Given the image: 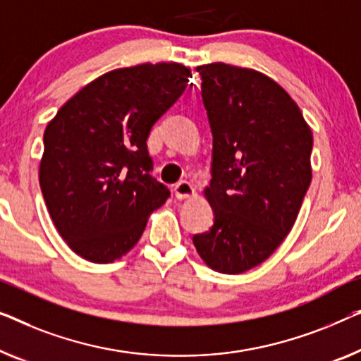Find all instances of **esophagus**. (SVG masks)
<instances>
[{
	"label": "esophagus",
	"mask_w": 361,
	"mask_h": 361,
	"mask_svg": "<svg viewBox=\"0 0 361 361\" xmlns=\"http://www.w3.org/2000/svg\"><path fill=\"white\" fill-rule=\"evenodd\" d=\"M174 193H176V197L179 198V200H184V198H190V197L195 195V189H193V185L190 184V182L180 180V182H177V184H176Z\"/></svg>",
	"instance_id": "1"
}]
</instances>
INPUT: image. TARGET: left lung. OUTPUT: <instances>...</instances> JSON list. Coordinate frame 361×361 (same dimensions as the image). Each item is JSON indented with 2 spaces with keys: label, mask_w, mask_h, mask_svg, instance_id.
<instances>
[{
  "label": "left lung",
  "mask_w": 361,
  "mask_h": 361,
  "mask_svg": "<svg viewBox=\"0 0 361 361\" xmlns=\"http://www.w3.org/2000/svg\"><path fill=\"white\" fill-rule=\"evenodd\" d=\"M213 133L203 193L215 223L193 236L198 255L236 275L267 260L291 231L312 179L310 125L279 82L226 63L197 68Z\"/></svg>",
  "instance_id": "obj_1"
}]
</instances>
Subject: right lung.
Masks as SVG:
<instances>
[{
	"label": "right lung",
	"mask_w": 361,
	"mask_h": 361,
	"mask_svg": "<svg viewBox=\"0 0 361 361\" xmlns=\"http://www.w3.org/2000/svg\"><path fill=\"white\" fill-rule=\"evenodd\" d=\"M190 68L143 63L99 76L60 107L44 133L39 182L73 252L94 264L128 252L171 192L149 174V130L185 91Z\"/></svg>",
	"instance_id": "obj_1"
}]
</instances>
